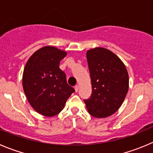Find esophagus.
<instances>
[{
	"mask_svg": "<svg viewBox=\"0 0 153 153\" xmlns=\"http://www.w3.org/2000/svg\"><path fill=\"white\" fill-rule=\"evenodd\" d=\"M74 89H75V91L77 92L78 90H79V86L78 85H76V86H75V87H74Z\"/></svg>",
	"mask_w": 153,
	"mask_h": 153,
	"instance_id": "34e87169",
	"label": "esophagus"
}]
</instances>
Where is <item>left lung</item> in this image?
I'll return each mask as SVG.
<instances>
[{
  "label": "left lung",
  "mask_w": 153,
  "mask_h": 153,
  "mask_svg": "<svg viewBox=\"0 0 153 153\" xmlns=\"http://www.w3.org/2000/svg\"><path fill=\"white\" fill-rule=\"evenodd\" d=\"M92 94L84 100L91 116L105 118L121 106L129 90V75L123 61L112 51L96 47L86 52Z\"/></svg>",
  "instance_id": "1"
}]
</instances>
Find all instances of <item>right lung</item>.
<instances>
[{"label":"right lung","mask_w":153,"mask_h":153,"mask_svg":"<svg viewBox=\"0 0 153 153\" xmlns=\"http://www.w3.org/2000/svg\"><path fill=\"white\" fill-rule=\"evenodd\" d=\"M66 51L46 46L33 53L23 73V88L28 102L40 114L53 117L61 112L75 90L59 67Z\"/></svg>","instance_id":"add662e5"}]
</instances>
